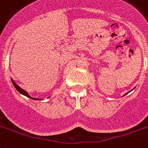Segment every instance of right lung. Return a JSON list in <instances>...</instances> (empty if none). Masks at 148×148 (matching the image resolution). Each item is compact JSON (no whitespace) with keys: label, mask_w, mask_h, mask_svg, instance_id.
Segmentation results:
<instances>
[{"label":"right lung","mask_w":148,"mask_h":148,"mask_svg":"<svg viewBox=\"0 0 148 148\" xmlns=\"http://www.w3.org/2000/svg\"><path fill=\"white\" fill-rule=\"evenodd\" d=\"M12 82L13 85L15 86V88H16V89H17V91H18L19 93L23 94V95H24V96H27V97H29V98H30V99H34V100H38V99H38V98H33V97H31V96H29V94L27 93V92H26V91H25V90H23V89H22V88H20V87H19V86H18V85H17V84H16V83H15V82H14V81H13L12 79Z\"/></svg>","instance_id":"right-lung-1"}]
</instances>
